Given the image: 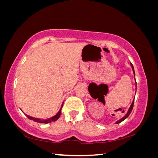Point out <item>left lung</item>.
<instances>
[{
	"label": "left lung",
	"mask_w": 158,
	"mask_h": 158,
	"mask_svg": "<svg viewBox=\"0 0 158 158\" xmlns=\"http://www.w3.org/2000/svg\"><path fill=\"white\" fill-rule=\"evenodd\" d=\"M131 64L132 69V70H133V73H134V74H135V70H134L133 65H132V63H131ZM134 102H135V99H133V101H132V104H131V106L130 108H129L128 111V112L127 113V114H126L124 116L123 118H121V119H119L118 121H117L115 123L116 124H118V123H121V122H122V121H123L124 120H125V119H126V118L129 116V114H131V111H132V109H133V106H134Z\"/></svg>",
	"instance_id": "left-lung-1"
}]
</instances>
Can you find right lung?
Wrapping results in <instances>:
<instances>
[{
    "label": "right lung",
    "mask_w": 158,
    "mask_h": 158,
    "mask_svg": "<svg viewBox=\"0 0 158 158\" xmlns=\"http://www.w3.org/2000/svg\"><path fill=\"white\" fill-rule=\"evenodd\" d=\"M63 103L62 104V107L60 108V109L59 110V111L56 114H55V115L54 117H52L50 118H48V119H45V120H41V119H40V118H33V117H31L30 116H28V115H26L27 116V117L30 119V120H33V121L35 122H37V123H51L52 121H56L57 119H58L59 117H60V113H61V109L62 107H63Z\"/></svg>",
    "instance_id": "right-lung-1"
}]
</instances>
